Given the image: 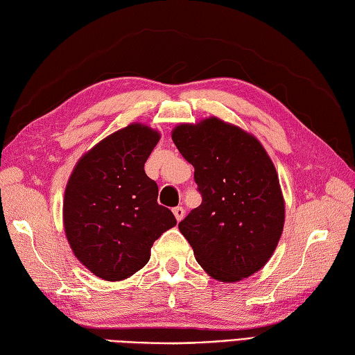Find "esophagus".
<instances>
[{"instance_id":"34e87169","label":"esophagus","mask_w":355,"mask_h":355,"mask_svg":"<svg viewBox=\"0 0 355 355\" xmlns=\"http://www.w3.org/2000/svg\"><path fill=\"white\" fill-rule=\"evenodd\" d=\"M172 212H173V215H175L177 221H182V220H183V216H184V209H183L182 206L173 207V209H172Z\"/></svg>"}]
</instances>
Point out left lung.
Returning a JSON list of instances; mask_svg holds the SVG:
<instances>
[{
    "mask_svg": "<svg viewBox=\"0 0 355 355\" xmlns=\"http://www.w3.org/2000/svg\"><path fill=\"white\" fill-rule=\"evenodd\" d=\"M172 140L193 168L201 205L178 224L195 259L221 282L266 266L284 229L273 162L253 135L216 117L178 125Z\"/></svg>",
    "mask_w": 355,
    "mask_h": 355,
    "instance_id": "obj_1",
    "label": "left lung"
}]
</instances>
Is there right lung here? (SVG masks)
I'll use <instances>...</instances> for the list:
<instances>
[{
    "label": "right lung",
    "mask_w": 355,
    "mask_h": 355,
    "mask_svg": "<svg viewBox=\"0 0 355 355\" xmlns=\"http://www.w3.org/2000/svg\"><path fill=\"white\" fill-rule=\"evenodd\" d=\"M160 140L132 123L78 162L64 197V227L74 256L105 281H122L150 258V247L177 224L157 202L158 186L145 163Z\"/></svg>",
    "instance_id": "add662e5"
}]
</instances>
